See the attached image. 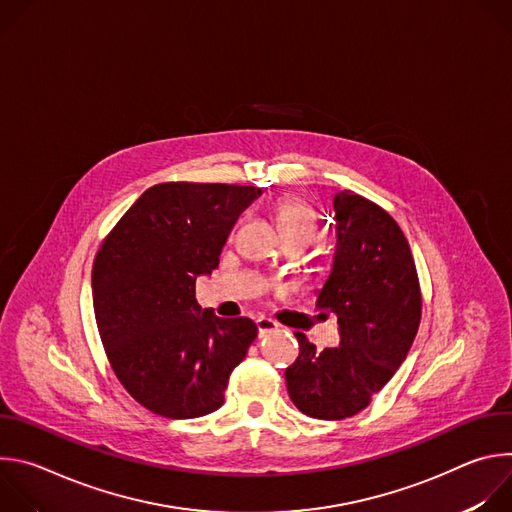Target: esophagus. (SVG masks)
<instances>
[{
    "label": "esophagus",
    "mask_w": 512,
    "mask_h": 512,
    "mask_svg": "<svg viewBox=\"0 0 512 512\" xmlns=\"http://www.w3.org/2000/svg\"><path fill=\"white\" fill-rule=\"evenodd\" d=\"M257 330H259V338H263V336L275 332V330H277V324H275L273 320H269V318H259V320H257Z\"/></svg>",
    "instance_id": "esophagus-1"
}]
</instances>
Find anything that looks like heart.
<instances>
[{
  "mask_svg": "<svg viewBox=\"0 0 512 512\" xmlns=\"http://www.w3.org/2000/svg\"><path fill=\"white\" fill-rule=\"evenodd\" d=\"M275 216L285 241H291V239L310 241L316 233L314 212L298 200H281L275 208Z\"/></svg>",
  "mask_w": 512,
  "mask_h": 512,
  "instance_id": "heart-1",
  "label": "heart"
}]
</instances>
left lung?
Masks as SVG:
<instances>
[{
  "mask_svg": "<svg viewBox=\"0 0 512 512\" xmlns=\"http://www.w3.org/2000/svg\"><path fill=\"white\" fill-rule=\"evenodd\" d=\"M336 253L318 308L336 314L340 346L322 352L296 332L300 356L285 369L289 399L316 419L369 407L407 358L421 322V289L395 218L350 190L332 200Z\"/></svg>",
  "mask_w": 512,
  "mask_h": 512,
  "instance_id": "left-lung-1",
  "label": "left lung"
}]
</instances>
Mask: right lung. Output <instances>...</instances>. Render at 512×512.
I'll return each mask as SVG.
<instances>
[{
	"label": "right lung",
	"instance_id": "1",
	"mask_svg": "<svg viewBox=\"0 0 512 512\" xmlns=\"http://www.w3.org/2000/svg\"><path fill=\"white\" fill-rule=\"evenodd\" d=\"M257 186L164 182L145 190L105 237L93 263V308L111 369L145 409L192 419L225 403L257 338L249 318H218L194 298L218 267Z\"/></svg>",
	"mask_w": 512,
	"mask_h": 512
}]
</instances>
